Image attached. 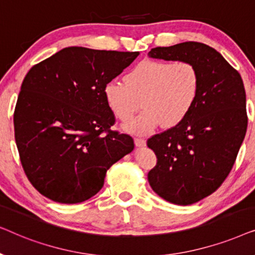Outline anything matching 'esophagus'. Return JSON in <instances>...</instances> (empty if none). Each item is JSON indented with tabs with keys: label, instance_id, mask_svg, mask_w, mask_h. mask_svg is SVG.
<instances>
[{
	"label": "esophagus",
	"instance_id": "1",
	"mask_svg": "<svg viewBox=\"0 0 255 255\" xmlns=\"http://www.w3.org/2000/svg\"><path fill=\"white\" fill-rule=\"evenodd\" d=\"M134 145L137 146V147H144L146 145V140L142 138H134Z\"/></svg>",
	"mask_w": 255,
	"mask_h": 255
}]
</instances>
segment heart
<instances>
[{"instance_id":"1","label":"heart","mask_w":255,"mask_h":255,"mask_svg":"<svg viewBox=\"0 0 255 255\" xmlns=\"http://www.w3.org/2000/svg\"><path fill=\"white\" fill-rule=\"evenodd\" d=\"M125 83L107 82L104 100L114 116L130 121L139 109L144 111L124 130L133 134H148L160 124L173 128L184 121L196 103L200 93V75L187 61L142 60L125 75Z\"/></svg>"}]
</instances>
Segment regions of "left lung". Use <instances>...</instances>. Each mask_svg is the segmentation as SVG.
I'll list each match as a JSON object with an SVG mask.
<instances>
[{"instance_id": "8db88e82", "label": "left lung", "mask_w": 255, "mask_h": 255, "mask_svg": "<svg viewBox=\"0 0 255 255\" xmlns=\"http://www.w3.org/2000/svg\"><path fill=\"white\" fill-rule=\"evenodd\" d=\"M148 57L190 62L200 75V93L190 114L147 140L158 159L147 175L153 191L177 205L196 203L224 182L245 138L242 76L219 52L197 41L152 48Z\"/></svg>"}]
</instances>
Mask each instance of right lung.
Segmentation results:
<instances>
[{"mask_svg": "<svg viewBox=\"0 0 255 255\" xmlns=\"http://www.w3.org/2000/svg\"><path fill=\"white\" fill-rule=\"evenodd\" d=\"M138 55L71 46L24 78L15 140L27 179L45 197L65 204L89 200L102 189L107 170L133 151L130 135L110 130L115 116L103 88Z\"/></svg>", "mask_w": 255, "mask_h": 255, "instance_id": "obj_1", "label": "right lung"}]
</instances>
